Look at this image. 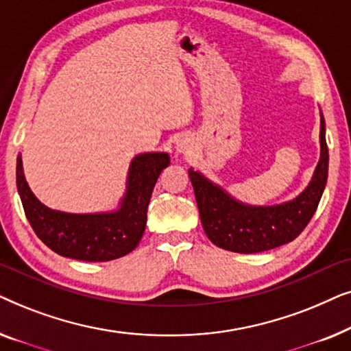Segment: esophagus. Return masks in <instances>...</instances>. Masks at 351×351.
<instances>
[{
	"label": "esophagus",
	"instance_id": "esophagus-1",
	"mask_svg": "<svg viewBox=\"0 0 351 351\" xmlns=\"http://www.w3.org/2000/svg\"><path fill=\"white\" fill-rule=\"evenodd\" d=\"M176 148H177V152L179 153H190L191 150H193V142L190 141L189 137H184V138H180L179 142H177V145H176Z\"/></svg>",
	"mask_w": 351,
	"mask_h": 351
}]
</instances>
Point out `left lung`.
<instances>
[{"label": "left lung", "mask_w": 351, "mask_h": 351, "mask_svg": "<svg viewBox=\"0 0 351 351\" xmlns=\"http://www.w3.org/2000/svg\"><path fill=\"white\" fill-rule=\"evenodd\" d=\"M321 155L310 184L294 199L273 206L238 201L199 171L189 169L201 223L215 246L239 254H254L291 243L313 217L328 182L329 152L321 113Z\"/></svg>", "instance_id": "8db88e82"}]
</instances>
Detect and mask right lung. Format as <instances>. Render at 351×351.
<instances>
[{"instance_id": "obj_1", "label": "right lung", "mask_w": 351, "mask_h": 351, "mask_svg": "<svg viewBox=\"0 0 351 351\" xmlns=\"http://www.w3.org/2000/svg\"><path fill=\"white\" fill-rule=\"evenodd\" d=\"M165 152L141 153L129 166L126 193L110 213L71 214L47 208L33 195L17 156V191L36 237L59 256L84 262H107L137 247L147 225V209L161 171L169 166Z\"/></svg>"}]
</instances>
